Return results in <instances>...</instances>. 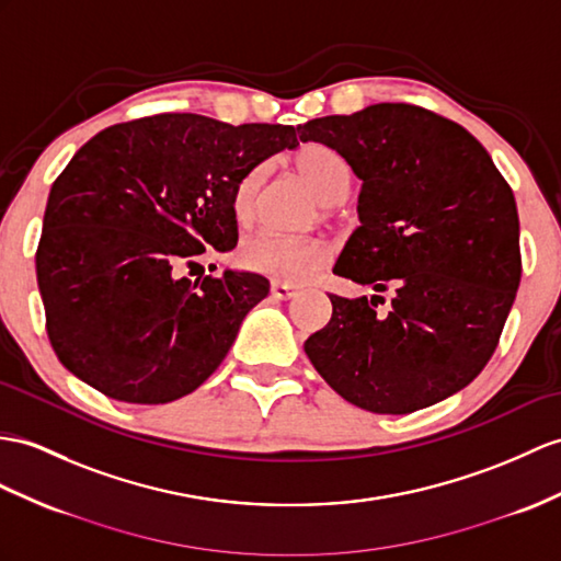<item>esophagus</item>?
Instances as JSON below:
<instances>
[{
    "label": "esophagus",
    "mask_w": 561,
    "mask_h": 561,
    "mask_svg": "<svg viewBox=\"0 0 561 561\" xmlns=\"http://www.w3.org/2000/svg\"><path fill=\"white\" fill-rule=\"evenodd\" d=\"M297 288H295V285H290V283H273L271 285V295L273 297H278V299H293V297H297Z\"/></svg>",
    "instance_id": "esophagus-1"
}]
</instances>
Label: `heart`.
<instances>
[{
	"label": "heart",
	"instance_id": "heart-1",
	"mask_svg": "<svg viewBox=\"0 0 561 561\" xmlns=\"http://www.w3.org/2000/svg\"><path fill=\"white\" fill-rule=\"evenodd\" d=\"M295 169L323 204H335L345 197L350 187V169L345 159L328 145L309 142L299 147L295 154ZM264 181V167L250 169L238 181L233 199H230V209H233L240 226L252 224ZM238 256L240 264L248 271L262 273V276L278 283L299 285L311 280L328 264L331 250H328L323 240L317 238H283L273 233H259L240 244Z\"/></svg>",
	"mask_w": 561,
	"mask_h": 561
}]
</instances>
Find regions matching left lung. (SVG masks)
<instances>
[{"label":"left lung","mask_w":561,"mask_h":561,"mask_svg":"<svg viewBox=\"0 0 561 561\" xmlns=\"http://www.w3.org/2000/svg\"><path fill=\"white\" fill-rule=\"evenodd\" d=\"M362 181L359 226L333 273L371 297L328 295L333 317L307 337L313 368L374 414H412L467 388L493 357L518 280V214L485 147L412 104H371L299 126ZM390 291L388 312H376Z\"/></svg>","instance_id":"left-lung-1"}]
</instances>
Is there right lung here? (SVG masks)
Instances as JSON below:
<instances>
[{"label": "right lung", "mask_w": 561, "mask_h": 561, "mask_svg": "<svg viewBox=\"0 0 561 561\" xmlns=\"http://www.w3.org/2000/svg\"><path fill=\"white\" fill-rule=\"evenodd\" d=\"M297 145L293 126L161 114L80 147L49 190L35 256L47 335L68 371L130 404L197 390L268 280L181 273L207 250L236 248L238 181Z\"/></svg>", "instance_id": "add662e5"}]
</instances>
